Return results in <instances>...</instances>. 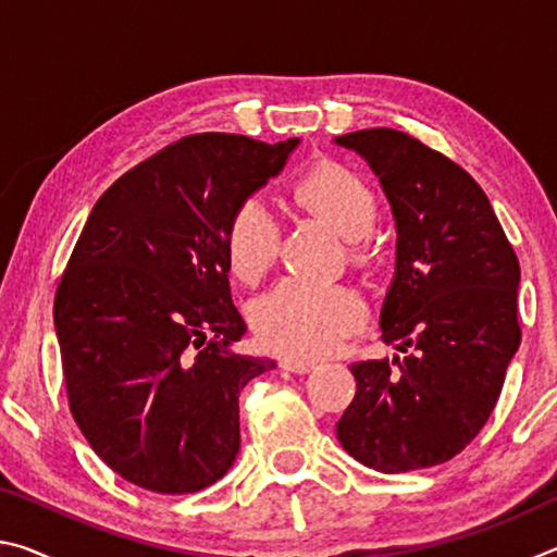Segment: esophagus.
<instances>
[{
    "mask_svg": "<svg viewBox=\"0 0 557 557\" xmlns=\"http://www.w3.org/2000/svg\"><path fill=\"white\" fill-rule=\"evenodd\" d=\"M280 369H285L289 373H309L314 371V363L312 361H305V358H282Z\"/></svg>",
    "mask_w": 557,
    "mask_h": 557,
    "instance_id": "1",
    "label": "esophagus"
}]
</instances>
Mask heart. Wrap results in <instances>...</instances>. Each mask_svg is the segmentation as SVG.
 <instances>
[{
	"label": "heart",
	"mask_w": 557,
	"mask_h": 557,
	"mask_svg": "<svg viewBox=\"0 0 557 557\" xmlns=\"http://www.w3.org/2000/svg\"><path fill=\"white\" fill-rule=\"evenodd\" d=\"M297 199L322 215L344 238L354 240V258L371 260L366 235L379 223V196L351 169L326 162L299 178ZM282 248V223L275 209L260 196H248L233 211L225 231V256L243 280H258ZM369 309L354 287L322 285L289 277L258 299L252 326L260 342L285 356H322L334 351L348 334L361 329Z\"/></svg>",
	"instance_id": "heart-1"
}]
</instances>
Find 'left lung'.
Here are the masks:
<instances>
[{"label": "left lung", "mask_w": 557, "mask_h": 557, "mask_svg": "<svg viewBox=\"0 0 557 557\" xmlns=\"http://www.w3.org/2000/svg\"><path fill=\"white\" fill-rule=\"evenodd\" d=\"M371 164L398 228L381 332L400 358L351 366L356 395L336 437L385 474L459 455L502 395L521 344L518 258L474 178L391 127L336 137Z\"/></svg>", "instance_id": "left-lung-1"}]
</instances>
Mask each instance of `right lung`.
Masks as SVG:
<instances>
[{"label":"right lung","mask_w":557,"mask_h":557,"mask_svg":"<svg viewBox=\"0 0 557 557\" xmlns=\"http://www.w3.org/2000/svg\"><path fill=\"white\" fill-rule=\"evenodd\" d=\"M299 139L201 132L122 174L71 252L53 299L73 420L106 465L154 494H194L231 469L238 395L272 369L233 351L225 231Z\"/></svg>","instance_id":"obj_1"}]
</instances>
